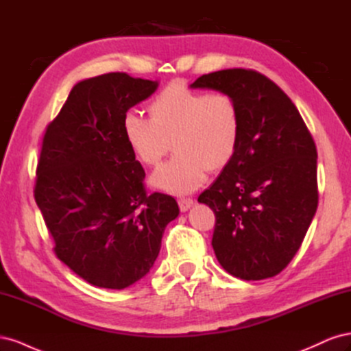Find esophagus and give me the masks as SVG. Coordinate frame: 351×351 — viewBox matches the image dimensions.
I'll use <instances>...</instances> for the list:
<instances>
[{"label":"esophagus","mask_w":351,"mask_h":351,"mask_svg":"<svg viewBox=\"0 0 351 351\" xmlns=\"http://www.w3.org/2000/svg\"><path fill=\"white\" fill-rule=\"evenodd\" d=\"M195 204L192 197H180L178 199V206H180V210L182 212H186L187 209H190V206H192Z\"/></svg>","instance_id":"34e87169"}]
</instances>
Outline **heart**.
Returning <instances> with one entry per match:
<instances>
[{"label":"heart","mask_w":351,"mask_h":351,"mask_svg":"<svg viewBox=\"0 0 351 351\" xmlns=\"http://www.w3.org/2000/svg\"><path fill=\"white\" fill-rule=\"evenodd\" d=\"M149 119L130 111L123 133L137 161L155 167L174 147V156L159 167L151 183L164 192L186 195L206 180L208 171L234 159L241 137L239 104L227 92L168 84L147 105Z\"/></svg>","instance_id":"b5f03b06"}]
</instances>
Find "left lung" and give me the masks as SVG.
Instances as JSON below:
<instances>
[{"mask_svg": "<svg viewBox=\"0 0 351 351\" xmlns=\"http://www.w3.org/2000/svg\"><path fill=\"white\" fill-rule=\"evenodd\" d=\"M190 86L232 95L241 114L234 159L197 197L215 214L217 259L240 280L275 277L300 249L317 208L313 137L291 99L259 71L219 70Z\"/></svg>", "mask_w": 351, "mask_h": 351, "instance_id": "obj_1", "label": "left lung"}]
</instances>
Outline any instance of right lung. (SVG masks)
Returning a JSON list of instances; mask_svg holds the SVG:
<instances>
[{
  "label": "right lung",
  "instance_id": "1",
  "mask_svg": "<svg viewBox=\"0 0 351 351\" xmlns=\"http://www.w3.org/2000/svg\"><path fill=\"white\" fill-rule=\"evenodd\" d=\"M158 82L107 73L74 86L42 139L34 195L57 258L101 289L123 290L154 267L173 196L147 195L145 169L123 133Z\"/></svg>",
  "mask_w": 351,
  "mask_h": 351
}]
</instances>
